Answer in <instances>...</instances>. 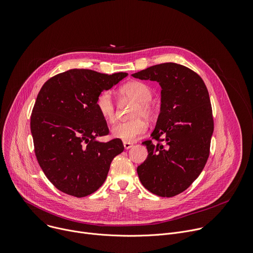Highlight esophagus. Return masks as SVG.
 Wrapping results in <instances>:
<instances>
[{
  "mask_svg": "<svg viewBox=\"0 0 253 253\" xmlns=\"http://www.w3.org/2000/svg\"><path fill=\"white\" fill-rule=\"evenodd\" d=\"M123 145L125 149H130L133 146V144L131 142H123Z\"/></svg>",
  "mask_w": 253,
  "mask_h": 253,
  "instance_id": "34e87169",
  "label": "esophagus"
}]
</instances>
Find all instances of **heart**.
Wrapping results in <instances>:
<instances>
[{
	"mask_svg": "<svg viewBox=\"0 0 253 253\" xmlns=\"http://www.w3.org/2000/svg\"><path fill=\"white\" fill-rule=\"evenodd\" d=\"M120 93L122 96L136 102L131 112V118L134 119L115 124L111 129V135L113 138L124 142H133L147 131V125L142 118L151 120L155 115V110L150 103L153 96L152 90L145 83L132 81L125 84L120 89ZM95 105L98 113L105 121L109 123L114 121L115 107L109 91L101 92Z\"/></svg>",
	"mask_w": 253,
	"mask_h": 253,
	"instance_id": "heart-1",
	"label": "heart"
}]
</instances>
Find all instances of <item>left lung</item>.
<instances>
[{"mask_svg": "<svg viewBox=\"0 0 253 253\" xmlns=\"http://www.w3.org/2000/svg\"><path fill=\"white\" fill-rule=\"evenodd\" d=\"M132 76L161 86L160 113L151 134L158 143H142L148 156L137 167L139 179L153 194L175 196L193 183L209 156L214 125L207 88L195 72L176 63L151 66Z\"/></svg>", "mask_w": 253, "mask_h": 253, "instance_id": "obj_1", "label": "left lung"}]
</instances>
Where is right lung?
<instances>
[{"label": "right lung", "mask_w": 253, "mask_h": 253, "mask_svg": "<svg viewBox=\"0 0 253 253\" xmlns=\"http://www.w3.org/2000/svg\"><path fill=\"white\" fill-rule=\"evenodd\" d=\"M127 75L72 69L41 88L31 115V133L39 165L60 191L75 197L92 194L104 183L114 157L123 152L119 139L97 140L109 129L95 102Z\"/></svg>", "instance_id": "1"}]
</instances>
